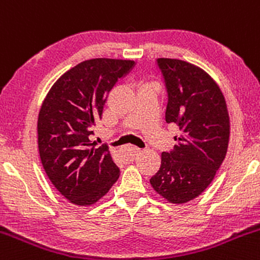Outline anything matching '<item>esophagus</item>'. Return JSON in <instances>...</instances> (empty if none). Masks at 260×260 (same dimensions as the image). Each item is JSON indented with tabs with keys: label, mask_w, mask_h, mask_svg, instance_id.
I'll use <instances>...</instances> for the list:
<instances>
[{
	"label": "esophagus",
	"mask_w": 260,
	"mask_h": 260,
	"mask_svg": "<svg viewBox=\"0 0 260 260\" xmlns=\"http://www.w3.org/2000/svg\"><path fill=\"white\" fill-rule=\"evenodd\" d=\"M125 151H126L127 156H129L130 159H134V157H135L136 155L140 154V149L136 148V146H127Z\"/></svg>",
	"instance_id": "obj_1"
}]
</instances>
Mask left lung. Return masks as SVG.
Here are the masks:
<instances>
[{"mask_svg": "<svg viewBox=\"0 0 260 260\" xmlns=\"http://www.w3.org/2000/svg\"><path fill=\"white\" fill-rule=\"evenodd\" d=\"M168 92L165 120L180 135L160 169L150 179L157 194L173 204L199 197L226 155L230 134L225 99L218 84L198 66L176 58H157Z\"/></svg>", "mask_w": 260, "mask_h": 260, "instance_id": "1", "label": "left lung"}]
</instances>
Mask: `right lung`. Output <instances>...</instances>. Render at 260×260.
<instances>
[{
  "mask_svg": "<svg viewBox=\"0 0 260 260\" xmlns=\"http://www.w3.org/2000/svg\"><path fill=\"white\" fill-rule=\"evenodd\" d=\"M135 62L92 58L66 71L42 103L37 120L39 151L50 181L72 204L100 200L119 179L106 145L95 149L89 136L117 80Z\"/></svg>",
  "mask_w": 260,
  "mask_h": 260,
  "instance_id": "right-lung-1",
  "label": "right lung"
}]
</instances>
